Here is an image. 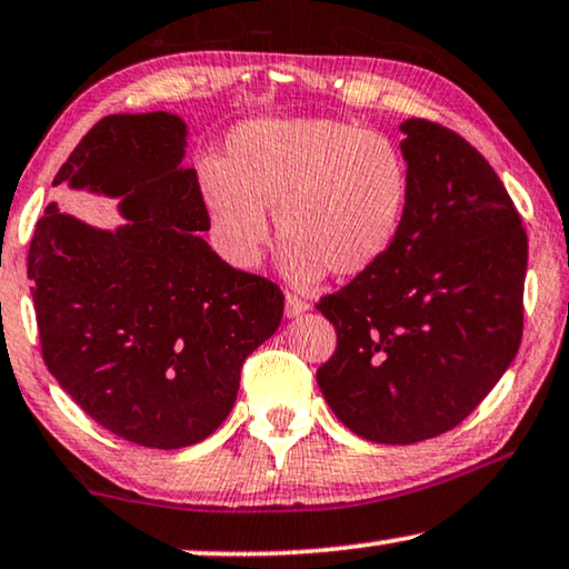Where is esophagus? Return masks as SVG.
I'll use <instances>...</instances> for the list:
<instances>
[{
  "mask_svg": "<svg viewBox=\"0 0 569 569\" xmlns=\"http://www.w3.org/2000/svg\"><path fill=\"white\" fill-rule=\"evenodd\" d=\"M307 309H309V305L299 297V293L286 291V317H297L301 312H307Z\"/></svg>",
  "mask_w": 569,
  "mask_h": 569,
  "instance_id": "esophagus-1",
  "label": "esophagus"
}]
</instances>
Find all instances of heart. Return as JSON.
<instances>
[{"instance_id":"heart-1","label":"heart","mask_w":569,"mask_h":569,"mask_svg":"<svg viewBox=\"0 0 569 569\" xmlns=\"http://www.w3.org/2000/svg\"><path fill=\"white\" fill-rule=\"evenodd\" d=\"M200 194L226 260L254 268L272 208L280 268L297 286L377 268L411 208V163L382 132L343 119H254L200 166Z\"/></svg>"}]
</instances>
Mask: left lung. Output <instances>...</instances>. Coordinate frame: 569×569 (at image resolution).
I'll return each instance as SVG.
<instances>
[{
  "label": "left lung",
  "mask_w": 569,
  "mask_h": 569,
  "mask_svg": "<svg viewBox=\"0 0 569 569\" xmlns=\"http://www.w3.org/2000/svg\"><path fill=\"white\" fill-rule=\"evenodd\" d=\"M411 208L390 254L317 309L336 353L317 369L348 429L413 445L458 427L522 338L528 237L487 158L458 132L406 119Z\"/></svg>",
  "instance_id": "obj_1"
}]
</instances>
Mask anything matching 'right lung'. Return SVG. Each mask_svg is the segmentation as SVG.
Instances as JSON below:
<instances>
[{"mask_svg": "<svg viewBox=\"0 0 569 569\" xmlns=\"http://www.w3.org/2000/svg\"><path fill=\"white\" fill-rule=\"evenodd\" d=\"M181 158L173 113L103 117L54 184L124 197L130 223L98 231L51 202L28 249L49 372L103 429L153 450L221 427L247 356L283 317L272 280L233 270L200 237L210 216Z\"/></svg>", "mask_w": 569, "mask_h": 569, "instance_id": "add662e5", "label": "right lung"}]
</instances>
